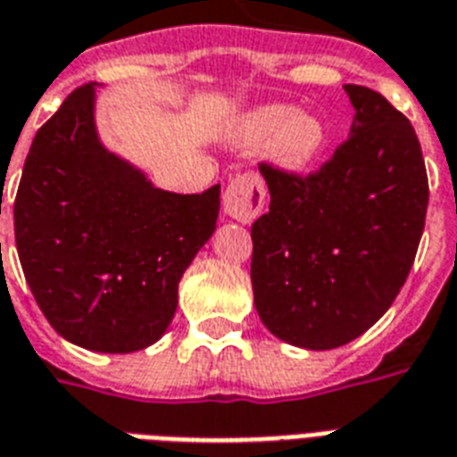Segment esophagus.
Here are the masks:
<instances>
[{"instance_id": "esophagus-1", "label": "esophagus", "mask_w": 457, "mask_h": 457, "mask_svg": "<svg viewBox=\"0 0 457 457\" xmlns=\"http://www.w3.org/2000/svg\"><path fill=\"white\" fill-rule=\"evenodd\" d=\"M266 203V186L259 174H239L228 184L222 194V208L225 215L237 222H252L263 211Z\"/></svg>"}]
</instances>
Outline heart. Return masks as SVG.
<instances>
[{
    "mask_svg": "<svg viewBox=\"0 0 457 457\" xmlns=\"http://www.w3.org/2000/svg\"><path fill=\"white\" fill-rule=\"evenodd\" d=\"M229 140L242 150L266 147L278 167L307 171L322 160L329 145V130L314 113L271 104L242 113L229 130Z\"/></svg>",
    "mask_w": 457,
    "mask_h": 457,
    "instance_id": "obj_1",
    "label": "heart"
}]
</instances>
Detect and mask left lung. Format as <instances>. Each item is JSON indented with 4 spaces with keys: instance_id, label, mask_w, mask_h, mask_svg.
I'll use <instances>...</instances> for the list:
<instances>
[{
    "instance_id": "left-lung-1",
    "label": "left lung",
    "mask_w": 457,
    "mask_h": 457,
    "mask_svg": "<svg viewBox=\"0 0 457 457\" xmlns=\"http://www.w3.org/2000/svg\"><path fill=\"white\" fill-rule=\"evenodd\" d=\"M349 140L307 177L259 164L271 205L252 225V288L266 329L310 351L368 332L409 276L428 179L414 128L383 94L344 84Z\"/></svg>"
}]
</instances>
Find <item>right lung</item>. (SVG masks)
<instances>
[{
    "label": "right lung",
    "instance_id": "add662e5",
    "mask_svg": "<svg viewBox=\"0 0 457 457\" xmlns=\"http://www.w3.org/2000/svg\"><path fill=\"white\" fill-rule=\"evenodd\" d=\"M94 99V84L74 89L36 133L13 232L53 329L82 349L133 353L167 332L179 280L215 232L220 184L186 195L154 188L101 145Z\"/></svg>",
    "mask_w": 457,
    "mask_h": 457
}]
</instances>
